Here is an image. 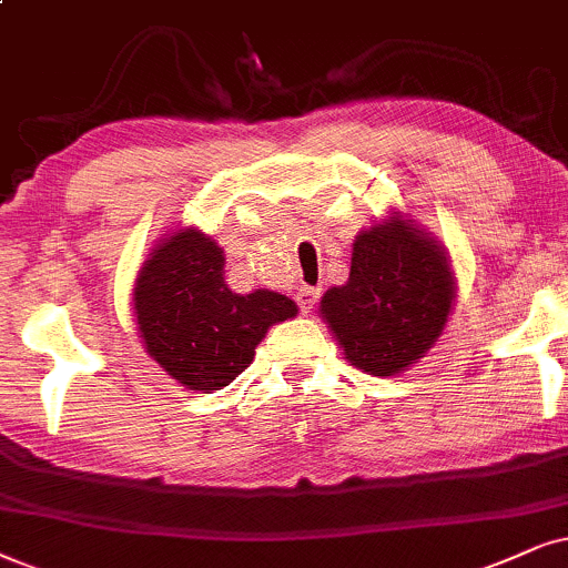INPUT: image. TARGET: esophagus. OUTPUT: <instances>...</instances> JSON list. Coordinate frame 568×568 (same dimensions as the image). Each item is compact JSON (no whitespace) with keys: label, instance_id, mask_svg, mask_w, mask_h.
Instances as JSON below:
<instances>
[{"label":"esophagus","instance_id":"esophagus-1","mask_svg":"<svg viewBox=\"0 0 568 568\" xmlns=\"http://www.w3.org/2000/svg\"><path fill=\"white\" fill-rule=\"evenodd\" d=\"M317 298H320V288H312V285H301L296 293L301 312H312V308L317 306Z\"/></svg>","mask_w":568,"mask_h":568}]
</instances>
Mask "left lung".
Instances as JSON below:
<instances>
[{
	"label": "left lung",
	"instance_id": "obj_1",
	"mask_svg": "<svg viewBox=\"0 0 568 568\" xmlns=\"http://www.w3.org/2000/svg\"><path fill=\"white\" fill-rule=\"evenodd\" d=\"M456 288L443 243L408 214L387 212L356 235L351 275L322 296L320 314L356 369L393 377L435 346Z\"/></svg>",
	"mask_w": 568,
	"mask_h": 568
}]
</instances>
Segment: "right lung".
Returning <instances> with one entry per match:
<instances>
[{
  "mask_svg": "<svg viewBox=\"0 0 568 568\" xmlns=\"http://www.w3.org/2000/svg\"><path fill=\"white\" fill-rule=\"evenodd\" d=\"M298 306L277 291L235 293L225 251L199 227H178L146 256L133 285V317L146 354L189 390L231 385L254 362L267 329Z\"/></svg>",
  "mask_w": 568,
  "mask_h": 568,
  "instance_id": "right-lung-1",
  "label": "right lung"
}]
</instances>
